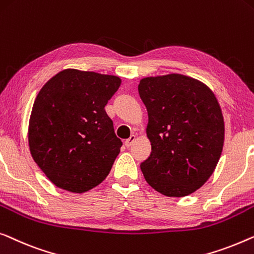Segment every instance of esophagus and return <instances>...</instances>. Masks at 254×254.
<instances>
[{
	"instance_id": "34e87169",
	"label": "esophagus",
	"mask_w": 254,
	"mask_h": 254,
	"mask_svg": "<svg viewBox=\"0 0 254 254\" xmlns=\"http://www.w3.org/2000/svg\"><path fill=\"white\" fill-rule=\"evenodd\" d=\"M136 139H137V136H136V135H134V134H133V135L130 136L129 138H127V139H126V142H125V144H126L127 148H129V146H131V145L134 144Z\"/></svg>"
}]
</instances>
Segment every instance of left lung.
Returning <instances> with one entry per match:
<instances>
[{
  "label": "left lung",
  "instance_id": "1",
  "mask_svg": "<svg viewBox=\"0 0 254 254\" xmlns=\"http://www.w3.org/2000/svg\"><path fill=\"white\" fill-rule=\"evenodd\" d=\"M148 111L151 153L141 164L145 181L167 197H185L205 185L221 157L225 121L206 84L176 74L139 80Z\"/></svg>",
  "mask_w": 254,
  "mask_h": 254
}]
</instances>
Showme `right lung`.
Returning a JSON list of instances; mask_svg holds the SVG:
<instances>
[{"mask_svg":"<svg viewBox=\"0 0 254 254\" xmlns=\"http://www.w3.org/2000/svg\"><path fill=\"white\" fill-rule=\"evenodd\" d=\"M119 76L66 68L39 91L28 124L33 159L58 188L75 193L104 181L123 145L105 105Z\"/></svg>","mask_w":254,"mask_h":254,"instance_id":"1","label":"right lung"}]
</instances>
